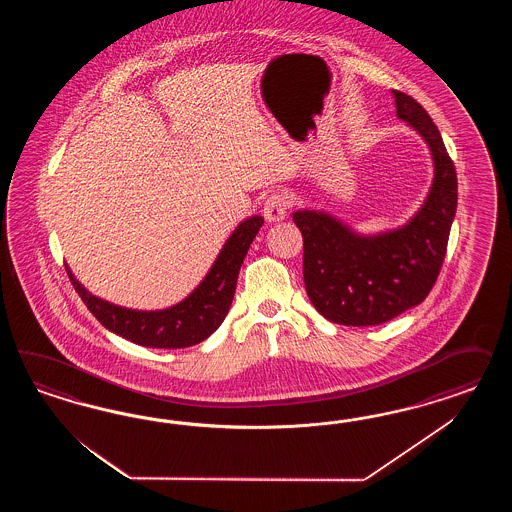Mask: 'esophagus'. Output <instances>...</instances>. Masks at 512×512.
Returning a JSON list of instances; mask_svg holds the SVG:
<instances>
[{
    "instance_id": "obj_1",
    "label": "esophagus",
    "mask_w": 512,
    "mask_h": 512,
    "mask_svg": "<svg viewBox=\"0 0 512 512\" xmlns=\"http://www.w3.org/2000/svg\"><path fill=\"white\" fill-rule=\"evenodd\" d=\"M289 197H287V193H283V191H276V193H272L266 202H264V217L270 221V223H276V221H281V219H285L287 216V210H289Z\"/></svg>"
}]
</instances>
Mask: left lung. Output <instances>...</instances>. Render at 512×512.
<instances>
[{"label":"left lung","instance_id":"8db88e82","mask_svg":"<svg viewBox=\"0 0 512 512\" xmlns=\"http://www.w3.org/2000/svg\"><path fill=\"white\" fill-rule=\"evenodd\" d=\"M396 114L430 148L434 182L419 212L387 233L358 234L321 210H298L304 238V283L325 319L345 326L387 323L419 306L445 261L458 204L454 163L439 129L411 95L394 90Z\"/></svg>","mask_w":512,"mask_h":512}]
</instances>
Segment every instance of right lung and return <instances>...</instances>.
Wrapping results in <instances>:
<instances>
[{"instance_id":"obj_1","label":"right lung","mask_w":512,"mask_h":512,"mask_svg":"<svg viewBox=\"0 0 512 512\" xmlns=\"http://www.w3.org/2000/svg\"><path fill=\"white\" fill-rule=\"evenodd\" d=\"M263 223L261 216L244 219L219 251L216 261L199 283V287L182 302L165 310L140 311L110 304L84 289V285L75 278L69 266H65V270L86 308L110 332L142 347H191L212 336L227 317L240 266Z\"/></svg>"}]
</instances>
